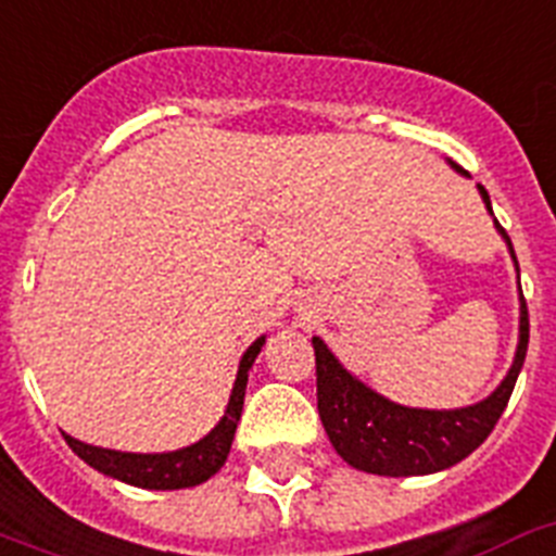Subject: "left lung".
Returning <instances> with one entry per match:
<instances>
[{"mask_svg": "<svg viewBox=\"0 0 556 556\" xmlns=\"http://www.w3.org/2000/svg\"><path fill=\"white\" fill-rule=\"evenodd\" d=\"M455 169L466 175V169H460V166H455ZM478 189L483 194L486 208L492 212L486 189L480 184ZM497 228L506 237L501 223H497ZM508 249H511V242H508ZM511 256H515V251H511ZM526 350H529V307L523 300L515 365L486 401L464 409H413L387 401L384 395L372 393L370 387L353 379L336 362L328 344L321 342L319 336H314L319 418L325 424V432H328L333 450L362 472L387 475V478L441 472L446 466L464 460L466 455H472L486 441L497 418L506 409L508 399H511L515 381L526 362Z\"/></svg>", "mask_w": 556, "mask_h": 556, "instance_id": "obj_1", "label": "left lung"}]
</instances>
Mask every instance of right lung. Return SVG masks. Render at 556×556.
<instances>
[{
	"label": "right lung",
	"mask_w": 556,
	"mask_h": 556,
	"mask_svg": "<svg viewBox=\"0 0 556 556\" xmlns=\"http://www.w3.org/2000/svg\"><path fill=\"white\" fill-rule=\"evenodd\" d=\"M263 336L245 350V356L237 370L235 390H231V401H228L226 415L220 424L208 432L203 441L186 446L177 452H163V455H132V452H115L101 450V446L81 444L76 438L64 435L67 446L76 452L84 464H90L98 472L118 478L124 483L143 489H186L198 486L203 480L212 478L228 458L231 441H235L237 421L242 413V399H245V381H249V370L254 365L256 353L263 350Z\"/></svg>",
	"instance_id": "right-lung-1"
}]
</instances>
